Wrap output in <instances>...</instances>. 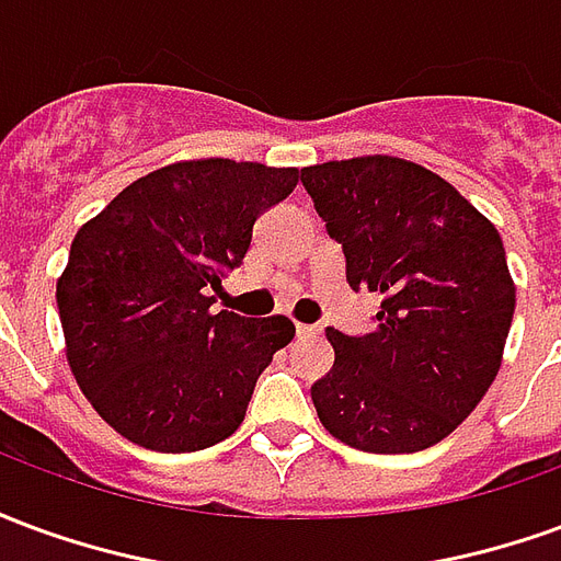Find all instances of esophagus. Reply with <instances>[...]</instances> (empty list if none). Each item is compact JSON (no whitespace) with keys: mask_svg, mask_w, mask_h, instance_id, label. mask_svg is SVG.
I'll return each mask as SVG.
<instances>
[{"mask_svg":"<svg viewBox=\"0 0 561 561\" xmlns=\"http://www.w3.org/2000/svg\"><path fill=\"white\" fill-rule=\"evenodd\" d=\"M318 333H321L318 324H297V336H300V340H309V336H318Z\"/></svg>","mask_w":561,"mask_h":561,"instance_id":"34e87169","label":"esophagus"}]
</instances>
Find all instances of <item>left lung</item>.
<instances>
[{"instance_id":"left-lung-1","label":"left lung","mask_w":561,"mask_h":561,"mask_svg":"<svg viewBox=\"0 0 561 561\" xmlns=\"http://www.w3.org/2000/svg\"><path fill=\"white\" fill-rule=\"evenodd\" d=\"M342 245L354 291H378L373 333L328 328L333 369L312 385L330 435L366 454H414L466 421L493 385L514 282L502 237L457 188L390 156L300 171Z\"/></svg>"}]
</instances>
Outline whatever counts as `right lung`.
Instances as JSON below:
<instances>
[{"mask_svg": "<svg viewBox=\"0 0 561 561\" xmlns=\"http://www.w3.org/2000/svg\"><path fill=\"white\" fill-rule=\"evenodd\" d=\"M294 185L297 168L180 161L135 180L78 231L56 282L68 364L128 442L192 454L243 423L294 324L209 312V291L243 264L257 216Z\"/></svg>", "mask_w": 561, "mask_h": 561, "instance_id": "right-lung-1", "label": "right lung"}]
</instances>
